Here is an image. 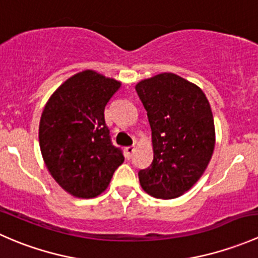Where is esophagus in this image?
Wrapping results in <instances>:
<instances>
[{
  "mask_svg": "<svg viewBox=\"0 0 258 258\" xmlns=\"http://www.w3.org/2000/svg\"><path fill=\"white\" fill-rule=\"evenodd\" d=\"M134 152H135V146H128V147H126V155L128 160L132 157Z\"/></svg>",
  "mask_w": 258,
  "mask_h": 258,
  "instance_id": "34e87169",
  "label": "esophagus"
}]
</instances>
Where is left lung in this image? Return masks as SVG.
I'll use <instances>...</instances> for the list:
<instances>
[{
	"label": "left lung",
	"instance_id": "left-lung-1",
	"mask_svg": "<svg viewBox=\"0 0 258 258\" xmlns=\"http://www.w3.org/2000/svg\"><path fill=\"white\" fill-rule=\"evenodd\" d=\"M152 131L153 161L139 172L142 188L171 200L188 191L209 166L215 148L212 111L199 86L175 74L136 85Z\"/></svg>",
	"mask_w": 258,
	"mask_h": 258
}]
</instances>
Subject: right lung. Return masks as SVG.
Instances as JSON below:
<instances>
[{"label":"right lung","mask_w":258,"mask_h":258,"mask_svg":"<svg viewBox=\"0 0 258 258\" xmlns=\"http://www.w3.org/2000/svg\"><path fill=\"white\" fill-rule=\"evenodd\" d=\"M119 87L118 81L86 70L64 81L43 108L41 153L54 181L72 196L102 194L124 161L105 122L106 105Z\"/></svg>","instance_id":"right-lung-1"}]
</instances>
